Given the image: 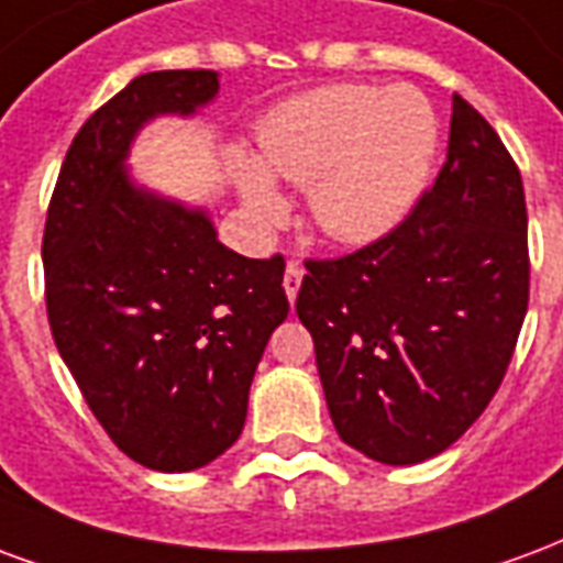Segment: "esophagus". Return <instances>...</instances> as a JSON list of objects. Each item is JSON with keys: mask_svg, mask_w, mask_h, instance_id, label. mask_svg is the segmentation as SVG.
<instances>
[{"mask_svg": "<svg viewBox=\"0 0 563 563\" xmlns=\"http://www.w3.org/2000/svg\"><path fill=\"white\" fill-rule=\"evenodd\" d=\"M282 285H285L287 299L294 302V299H297V294H299V285H302V266H299L297 261H287L285 282H282Z\"/></svg>", "mask_w": 563, "mask_h": 563, "instance_id": "obj_1", "label": "esophagus"}]
</instances>
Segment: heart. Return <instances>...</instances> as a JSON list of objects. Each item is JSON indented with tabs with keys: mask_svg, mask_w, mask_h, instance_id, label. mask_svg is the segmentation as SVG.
<instances>
[{
	"mask_svg": "<svg viewBox=\"0 0 563 563\" xmlns=\"http://www.w3.org/2000/svg\"><path fill=\"white\" fill-rule=\"evenodd\" d=\"M438 119L417 89L339 84L287 101L257 129V162L233 158L242 207L257 228L285 216L269 176L309 186L330 240L366 245L399 224L432 174Z\"/></svg>",
	"mask_w": 563,
	"mask_h": 563,
	"instance_id": "b5f03b06",
	"label": "heart"
}]
</instances>
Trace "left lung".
<instances>
[{"mask_svg": "<svg viewBox=\"0 0 563 563\" xmlns=\"http://www.w3.org/2000/svg\"><path fill=\"white\" fill-rule=\"evenodd\" d=\"M528 282L519 167L453 96L446 162L411 216L344 257L306 261L297 314L344 444L384 465L455 444L507 375Z\"/></svg>", "mask_w": 563, "mask_h": 563, "instance_id": "left-lung-1", "label": "left lung"}]
</instances>
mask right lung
I'll list each match as a JSON object with an SVG mask.
<instances>
[{
	"label": "right lung",
	"mask_w": 563,
	"mask_h": 563,
	"mask_svg": "<svg viewBox=\"0 0 563 563\" xmlns=\"http://www.w3.org/2000/svg\"><path fill=\"white\" fill-rule=\"evenodd\" d=\"M216 71L134 77L68 146L44 224L53 342L110 441L183 474L240 438L254 368L287 318L285 257L221 245L200 207L131 183V141L155 117H191Z\"/></svg>",
	"instance_id": "1"
}]
</instances>
